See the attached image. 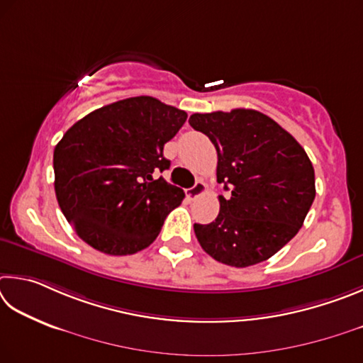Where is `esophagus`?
<instances>
[{"instance_id":"34e87169","label":"esophagus","mask_w":363,"mask_h":363,"mask_svg":"<svg viewBox=\"0 0 363 363\" xmlns=\"http://www.w3.org/2000/svg\"><path fill=\"white\" fill-rule=\"evenodd\" d=\"M206 193V185L202 182H196L191 188L186 189V198L188 199H196L198 196Z\"/></svg>"}]
</instances>
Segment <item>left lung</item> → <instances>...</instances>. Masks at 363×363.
<instances>
[{
	"instance_id": "8db88e82",
	"label": "left lung",
	"mask_w": 363,
	"mask_h": 363,
	"mask_svg": "<svg viewBox=\"0 0 363 363\" xmlns=\"http://www.w3.org/2000/svg\"><path fill=\"white\" fill-rule=\"evenodd\" d=\"M193 129L211 138L218 155L220 212L194 223L199 244L217 262L247 268L277 253L303 226L315 198L314 167L306 151L266 114L238 108L194 113Z\"/></svg>"
}]
</instances>
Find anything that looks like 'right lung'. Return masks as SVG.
Instances as JSON below:
<instances>
[{"label":"right lung","instance_id":"right-lung-1","mask_svg":"<svg viewBox=\"0 0 363 363\" xmlns=\"http://www.w3.org/2000/svg\"><path fill=\"white\" fill-rule=\"evenodd\" d=\"M188 114L142 95L89 113L54 150L55 196L68 223L95 250L132 255L152 244L185 193L157 172L164 145Z\"/></svg>","mask_w":363,"mask_h":363}]
</instances>
